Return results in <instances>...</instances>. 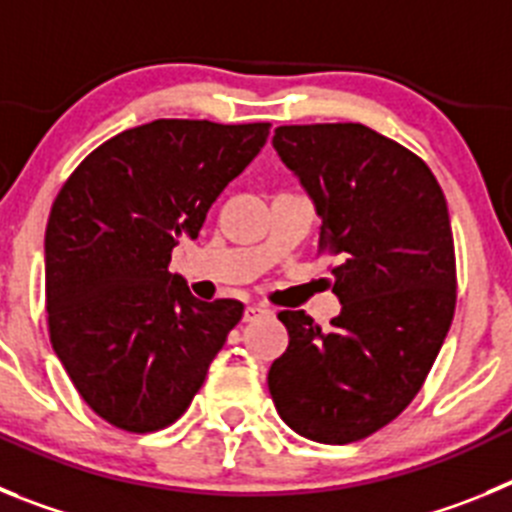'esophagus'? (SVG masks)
<instances>
[{
	"instance_id": "obj_1",
	"label": "esophagus",
	"mask_w": 512,
	"mask_h": 512,
	"mask_svg": "<svg viewBox=\"0 0 512 512\" xmlns=\"http://www.w3.org/2000/svg\"><path fill=\"white\" fill-rule=\"evenodd\" d=\"M269 307H264V305H248L246 310H243V320H246V323H253V320H259V318H264V315H269Z\"/></svg>"
}]
</instances>
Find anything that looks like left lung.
Segmentation results:
<instances>
[{
    "label": "left lung",
    "instance_id": "left-lung-1",
    "mask_svg": "<svg viewBox=\"0 0 512 512\" xmlns=\"http://www.w3.org/2000/svg\"><path fill=\"white\" fill-rule=\"evenodd\" d=\"M271 146L320 217L318 253L338 259L341 300L330 328L279 312L289 346L269 369L271 400L310 441H359L408 408L449 336V207L415 153L359 122L282 125Z\"/></svg>",
    "mask_w": 512,
    "mask_h": 512
}]
</instances>
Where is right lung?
<instances>
[{
    "instance_id": "right-lung-1",
    "label": "right lung",
    "mask_w": 512,
    "mask_h": 512,
    "mask_svg": "<svg viewBox=\"0 0 512 512\" xmlns=\"http://www.w3.org/2000/svg\"><path fill=\"white\" fill-rule=\"evenodd\" d=\"M266 138L269 122L153 120L89 153L53 202V351L89 408L122 431L174 423L241 320V302L197 300L169 264Z\"/></svg>"
}]
</instances>
